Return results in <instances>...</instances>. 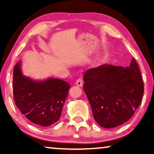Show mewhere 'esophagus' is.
Here are the masks:
<instances>
[{
  "label": "esophagus",
  "instance_id": "obj_1",
  "mask_svg": "<svg viewBox=\"0 0 154 154\" xmlns=\"http://www.w3.org/2000/svg\"><path fill=\"white\" fill-rule=\"evenodd\" d=\"M76 85L78 86H83V81L82 79H78L76 81Z\"/></svg>",
  "mask_w": 154,
  "mask_h": 154
}]
</instances>
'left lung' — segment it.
Here are the masks:
<instances>
[{"label":"left lung","mask_w":154,"mask_h":154,"mask_svg":"<svg viewBox=\"0 0 154 154\" xmlns=\"http://www.w3.org/2000/svg\"><path fill=\"white\" fill-rule=\"evenodd\" d=\"M84 81L94 119L102 127L122 125L141 103L144 84L134 58L125 68L104 64L88 69L84 73Z\"/></svg>","instance_id":"8db88e82"}]
</instances>
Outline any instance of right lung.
Returning a JSON list of instances; mask_svg holds the SVG:
<instances>
[{
  "instance_id": "1",
  "label": "right lung",
  "mask_w": 154,
  "mask_h": 154,
  "mask_svg": "<svg viewBox=\"0 0 154 154\" xmlns=\"http://www.w3.org/2000/svg\"><path fill=\"white\" fill-rule=\"evenodd\" d=\"M12 84L16 106L27 119L41 127L59 120L70 88L68 83L52 78L34 81L23 75L19 61L14 68Z\"/></svg>"
}]
</instances>
